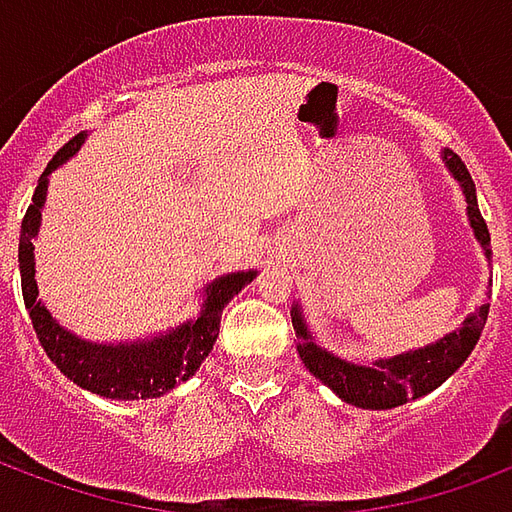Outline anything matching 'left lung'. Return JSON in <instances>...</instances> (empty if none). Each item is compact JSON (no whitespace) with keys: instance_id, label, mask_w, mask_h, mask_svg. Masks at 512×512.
<instances>
[{"instance_id":"8db88e82","label":"left lung","mask_w":512,"mask_h":512,"mask_svg":"<svg viewBox=\"0 0 512 512\" xmlns=\"http://www.w3.org/2000/svg\"><path fill=\"white\" fill-rule=\"evenodd\" d=\"M444 161H447V167L458 178L463 194H466L469 222L474 227V235L483 244L485 255H491V249H488L491 246V233H488V224H485V219L480 216V208H477L472 175L452 150H444ZM488 307L491 304H483L480 310L474 312L472 318L463 323L461 332L447 334L444 340H439L436 345H428L422 351H411V354L395 356V359H381L373 367L351 365V362H343L340 356L318 348L312 343L307 329H304L299 310H293L296 351H299L301 362L312 376L321 378L323 384L334 389L345 403L359 408H395L414 400V397L428 395L430 389L444 384L466 362V356L472 354V348L483 334V326L488 321Z\"/></svg>"}]
</instances>
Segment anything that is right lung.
I'll return each mask as SVG.
<instances>
[{
  "label": "right lung",
  "instance_id": "obj_1",
  "mask_svg": "<svg viewBox=\"0 0 512 512\" xmlns=\"http://www.w3.org/2000/svg\"><path fill=\"white\" fill-rule=\"evenodd\" d=\"M82 142L84 134H76L68 145L57 150V156L51 158L49 167L43 169V178L38 180V189L32 194V205L24 213L21 238H18V266H21L24 304H27L29 318H32V326H35L43 351L49 354L54 365L60 367V373L71 378L73 384H79L95 395L117 397V400L158 397L197 373V367L202 365L205 356L211 354L213 343L219 337L222 307L233 299L238 290L252 282L255 271L227 274V277L216 279L213 285H208V299H205V310H202L200 318L180 326L172 334L156 337L153 343L93 345L60 329V323H54L49 310L38 301L32 238L38 233L40 205L46 200V175L65 158L73 156Z\"/></svg>",
  "mask_w": 512,
  "mask_h": 512
}]
</instances>
